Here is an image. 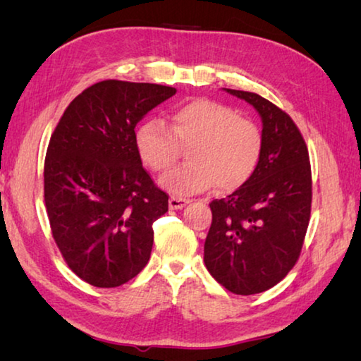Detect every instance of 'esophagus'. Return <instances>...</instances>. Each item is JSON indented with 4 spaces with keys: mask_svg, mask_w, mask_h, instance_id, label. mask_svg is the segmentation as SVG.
Segmentation results:
<instances>
[{
    "mask_svg": "<svg viewBox=\"0 0 361 361\" xmlns=\"http://www.w3.org/2000/svg\"><path fill=\"white\" fill-rule=\"evenodd\" d=\"M189 204L188 199H181V197H170L169 199V207L172 210H180L183 207H186Z\"/></svg>",
    "mask_w": 361,
    "mask_h": 361,
    "instance_id": "esophagus-1",
    "label": "esophagus"
}]
</instances>
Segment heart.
<instances>
[{"mask_svg":"<svg viewBox=\"0 0 361 361\" xmlns=\"http://www.w3.org/2000/svg\"><path fill=\"white\" fill-rule=\"evenodd\" d=\"M138 156L154 172H166L188 148L185 166L170 170L159 183L175 195H192L218 185L223 191L245 185L259 162L262 137L252 119L209 99H195L175 109L166 127L148 121L135 135Z\"/></svg>","mask_w":361,"mask_h":361,"instance_id":"b5f03b06","label":"heart"}]
</instances>
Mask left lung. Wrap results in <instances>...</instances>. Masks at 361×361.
<instances>
[{
  "label": "left lung",
  "instance_id": "obj_1",
  "mask_svg": "<svg viewBox=\"0 0 361 361\" xmlns=\"http://www.w3.org/2000/svg\"><path fill=\"white\" fill-rule=\"evenodd\" d=\"M262 121L259 162L245 185L212 200L204 261L235 295H256L285 279L301 253L312 204L309 151L288 114L261 95L224 89Z\"/></svg>",
  "mask_w": 361,
  "mask_h": 361
}]
</instances>
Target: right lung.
<instances>
[{
  "instance_id": "right-lung-1",
  "label": "right lung",
  "mask_w": 361,
  "mask_h": 361,
  "mask_svg": "<svg viewBox=\"0 0 361 361\" xmlns=\"http://www.w3.org/2000/svg\"><path fill=\"white\" fill-rule=\"evenodd\" d=\"M176 94L169 85L108 81L65 109L47 146L44 202L52 237L79 279L114 288L149 261L152 223L169 195L142 166L135 126Z\"/></svg>"
}]
</instances>
